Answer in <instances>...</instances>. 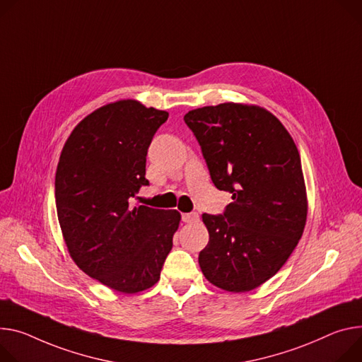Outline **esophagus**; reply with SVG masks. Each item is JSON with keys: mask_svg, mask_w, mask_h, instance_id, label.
I'll use <instances>...</instances> for the list:
<instances>
[{"mask_svg": "<svg viewBox=\"0 0 362 362\" xmlns=\"http://www.w3.org/2000/svg\"><path fill=\"white\" fill-rule=\"evenodd\" d=\"M182 221L186 222V223H193V222H198L199 221V215L196 212H192V214H183L182 215Z\"/></svg>", "mask_w": 362, "mask_h": 362, "instance_id": "obj_1", "label": "esophagus"}]
</instances>
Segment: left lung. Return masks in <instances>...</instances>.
Wrapping results in <instances>:
<instances>
[{
  "label": "left lung",
  "instance_id": "8db88e82",
  "mask_svg": "<svg viewBox=\"0 0 362 362\" xmlns=\"http://www.w3.org/2000/svg\"><path fill=\"white\" fill-rule=\"evenodd\" d=\"M199 141L211 179L233 193L223 215L204 214L208 245L199 266L209 283L245 293L272 279L303 235L308 193L288 131L266 108L223 103L183 117Z\"/></svg>",
  "mask_w": 362,
  "mask_h": 362
}]
</instances>
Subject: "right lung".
Instances as JSON below:
<instances>
[{
    "label": "right lung",
    "mask_w": 362,
    "mask_h": 362,
    "mask_svg": "<svg viewBox=\"0 0 362 362\" xmlns=\"http://www.w3.org/2000/svg\"><path fill=\"white\" fill-rule=\"evenodd\" d=\"M168 117L136 100L103 105L72 129L57 163L56 209L69 255L124 294L158 281L182 219L176 209L129 205L148 185L147 150Z\"/></svg>",
    "instance_id": "right-lung-1"
}]
</instances>
